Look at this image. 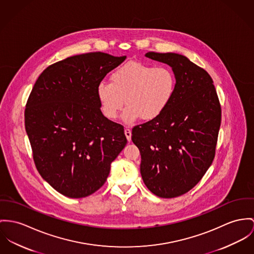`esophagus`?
<instances>
[{
    "label": "esophagus",
    "instance_id": "esophagus-1",
    "mask_svg": "<svg viewBox=\"0 0 254 254\" xmlns=\"http://www.w3.org/2000/svg\"><path fill=\"white\" fill-rule=\"evenodd\" d=\"M125 134H126V137H127V141H130V140H131V130H130L129 128H126V129H125Z\"/></svg>",
    "mask_w": 254,
    "mask_h": 254
}]
</instances>
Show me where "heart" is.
<instances>
[{
  "label": "heart",
  "mask_w": 254,
  "mask_h": 254,
  "mask_svg": "<svg viewBox=\"0 0 254 254\" xmlns=\"http://www.w3.org/2000/svg\"><path fill=\"white\" fill-rule=\"evenodd\" d=\"M110 78L111 83L101 81L97 86L102 113L114 120L126 104L123 121L127 125L139 118L151 121L158 117L175 94L177 79L169 66L131 61L116 68Z\"/></svg>",
  "instance_id": "1"
}]
</instances>
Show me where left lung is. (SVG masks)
<instances>
[{
	"mask_svg": "<svg viewBox=\"0 0 254 254\" xmlns=\"http://www.w3.org/2000/svg\"><path fill=\"white\" fill-rule=\"evenodd\" d=\"M147 58L170 65L174 97L158 116L132 128L141 154L140 172L155 195L174 198L190 191L211 166L221 108L209 73L177 53L148 52Z\"/></svg>",
	"mask_w": 254,
	"mask_h": 254,
	"instance_id": "8db88e82",
	"label": "left lung"
}]
</instances>
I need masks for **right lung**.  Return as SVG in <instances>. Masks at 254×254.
I'll return each mask as SVG.
<instances>
[{
    "mask_svg": "<svg viewBox=\"0 0 254 254\" xmlns=\"http://www.w3.org/2000/svg\"><path fill=\"white\" fill-rule=\"evenodd\" d=\"M127 56L76 55L45 68L25 109V128L40 176L69 198L91 195L105 183L127 145L124 127L104 117L97 86Z\"/></svg>",
    "mask_w": 254,
    "mask_h": 254,
    "instance_id": "add662e5",
    "label": "right lung"
}]
</instances>
